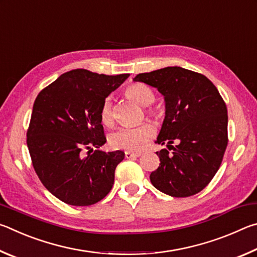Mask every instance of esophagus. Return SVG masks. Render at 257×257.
<instances>
[{
  "mask_svg": "<svg viewBox=\"0 0 257 257\" xmlns=\"http://www.w3.org/2000/svg\"><path fill=\"white\" fill-rule=\"evenodd\" d=\"M124 155L127 159H136L138 156H141V153H133V152H124Z\"/></svg>",
  "mask_w": 257,
  "mask_h": 257,
  "instance_id": "34e87169",
  "label": "esophagus"
}]
</instances>
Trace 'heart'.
Segmentation results:
<instances>
[{
  "instance_id": "1",
  "label": "heart",
  "mask_w": 257,
  "mask_h": 257,
  "mask_svg": "<svg viewBox=\"0 0 257 257\" xmlns=\"http://www.w3.org/2000/svg\"><path fill=\"white\" fill-rule=\"evenodd\" d=\"M124 94L128 98L133 99L139 105L147 106L153 103L155 98L154 90L150 86L142 82L130 84L124 89ZM146 113L154 118H159L161 111L159 107L147 106ZM99 118L106 125H111L113 122V104L112 97L106 96L102 103L99 110ZM155 129L153 124L150 122H144L137 127H120L108 135V143L111 147L115 150H124L137 152L141 151L147 142L154 136Z\"/></svg>"
}]
</instances>
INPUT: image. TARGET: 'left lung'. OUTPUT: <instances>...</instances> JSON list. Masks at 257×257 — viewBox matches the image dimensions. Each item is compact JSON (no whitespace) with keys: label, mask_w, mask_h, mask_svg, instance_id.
I'll list each match as a JSON object with an SVG mask.
<instances>
[{"label":"left lung","mask_w":257,"mask_h":257,"mask_svg":"<svg viewBox=\"0 0 257 257\" xmlns=\"http://www.w3.org/2000/svg\"><path fill=\"white\" fill-rule=\"evenodd\" d=\"M134 81L158 88L165 101L156 143L173 152H156L160 165L151 173L152 185L172 197L199 193L219 170L228 145V112L219 90L202 73L180 67L139 73Z\"/></svg>","instance_id":"left-lung-1"}]
</instances>
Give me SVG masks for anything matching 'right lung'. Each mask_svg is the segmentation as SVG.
Here are the masks:
<instances>
[{
  "mask_svg": "<svg viewBox=\"0 0 257 257\" xmlns=\"http://www.w3.org/2000/svg\"><path fill=\"white\" fill-rule=\"evenodd\" d=\"M128 77L75 69L61 75L35 99L27 146L35 172L60 201L89 206L112 189L115 168L124 153L95 150L92 154V147L106 143L99 118L104 98Z\"/></svg>",
  "mask_w": 257,
  "mask_h": 257,
  "instance_id": "add662e5",
  "label": "right lung"
}]
</instances>
